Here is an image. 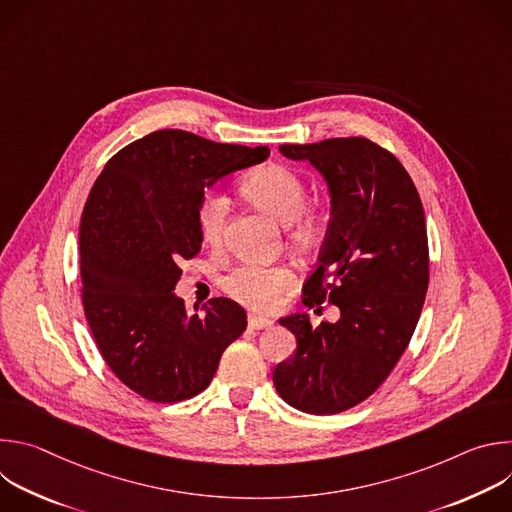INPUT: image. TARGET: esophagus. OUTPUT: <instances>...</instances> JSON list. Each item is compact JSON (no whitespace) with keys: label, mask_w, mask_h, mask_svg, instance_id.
Masks as SVG:
<instances>
[{"label":"esophagus","mask_w":512,"mask_h":512,"mask_svg":"<svg viewBox=\"0 0 512 512\" xmlns=\"http://www.w3.org/2000/svg\"><path fill=\"white\" fill-rule=\"evenodd\" d=\"M273 322L263 318V316H255V314H249V328L251 330H263V328H271Z\"/></svg>","instance_id":"obj_1"}]
</instances>
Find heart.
I'll return each mask as SVG.
<instances>
[{
  "label": "heart",
  "mask_w": 512,
  "mask_h": 512,
  "mask_svg": "<svg viewBox=\"0 0 512 512\" xmlns=\"http://www.w3.org/2000/svg\"><path fill=\"white\" fill-rule=\"evenodd\" d=\"M241 192L261 210L271 214L287 229V243L306 251L312 249L324 231V216L316 206L306 204L304 178L283 164H267L245 178ZM229 200L223 192L208 190L196 210L200 237L206 245H221L225 235ZM294 283V273L283 265H237L223 281L229 294L255 310L277 306L283 291Z\"/></svg>",
  "instance_id": "obj_1"
}]
</instances>
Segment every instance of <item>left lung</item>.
<instances>
[{"label": "left lung", "instance_id": "left-lung-1", "mask_svg": "<svg viewBox=\"0 0 512 512\" xmlns=\"http://www.w3.org/2000/svg\"><path fill=\"white\" fill-rule=\"evenodd\" d=\"M310 162L330 192V225L304 304H334L338 322L306 314L279 320L298 340L279 362L273 385L304 413L332 415L371 397L405 352L429 283L425 214L401 162L367 137L279 145Z\"/></svg>", "mask_w": 512, "mask_h": 512}]
</instances>
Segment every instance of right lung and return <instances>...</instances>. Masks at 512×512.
Here are the masks:
<instances>
[{
    "instance_id": "obj_1",
    "label": "right lung",
    "mask_w": 512,
    "mask_h": 512,
    "mask_svg": "<svg viewBox=\"0 0 512 512\" xmlns=\"http://www.w3.org/2000/svg\"><path fill=\"white\" fill-rule=\"evenodd\" d=\"M267 156V145L162 129L125 145L93 184L79 235L83 308L107 367L143 399L176 403L204 391L247 328L237 302L212 298L204 314H188L174 287L178 263L202 247L204 188Z\"/></svg>"
}]
</instances>
